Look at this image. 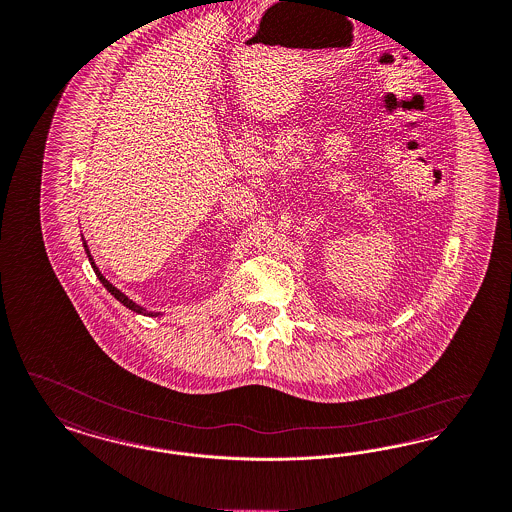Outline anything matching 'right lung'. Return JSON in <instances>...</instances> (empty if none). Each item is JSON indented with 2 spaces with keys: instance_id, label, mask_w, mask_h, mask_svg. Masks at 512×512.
<instances>
[{
  "instance_id": "1",
  "label": "right lung",
  "mask_w": 512,
  "mask_h": 512,
  "mask_svg": "<svg viewBox=\"0 0 512 512\" xmlns=\"http://www.w3.org/2000/svg\"><path fill=\"white\" fill-rule=\"evenodd\" d=\"M83 247H85V253H87V257H89L90 266H92V270L96 272V278L102 282V285L106 287L107 291L115 297V299L119 300L121 304H124L128 310H132V312H136V314H141V316H149V318H157L160 316V312H147L145 308H141L140 304H136L134 300L128 299L126 295H124L123 291H119L113 283L106 280V276L100 272V268L94 265V261H92V255H90L89 246H87V242H85V238H83Z\"/></svg>"
}]
</instances>
